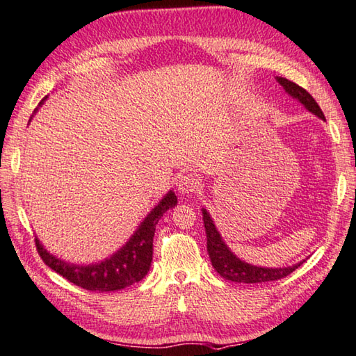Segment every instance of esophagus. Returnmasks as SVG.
Segmentation results:
<instances>
[{"label":"esophagus","instance_id":"1","mask_svg":"<svg viewBox=\"0 0 356 356\" xmlns=\"http://www.w3.org/2000/svg\"><path fill=\"white\" fill-rule=\"evenodd\" d=\"M198 186H200V181H198V178L192 173H186L178 179V191L181 192V194H186V195H189V194H192V192H195L198 189Z\"/></svg>","mask_w":356,"mask_h":356}]
</instances>
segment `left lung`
<instances>
[{"instance_id": "1", "label": "left lung", "mask_w": 356, "mask_h": 356, "mask_svg": "<svg viewBox=\"0 0 356 356\" xmlns=\"http://www.w3.org/2000/svg\"><path fill=\"white\" fill-rule=\"evenodd\" d=\"M277 81L283 86V89L289 97L297 99L298 103H302L305 108L311 112V114H314L319 118H322V120H325V115H323L319 104L316 103V99L311 97L303 87L282 76H277ZM202 214H203L204 229H207V241H208L207 248H208L211 263H213V267L217 270V273H220V277L229 280V282H236V283L275 282V280L288 277L289 273L294 272L297 267L303 263V261H300L298 264L288 266V267H259V266L248 264L229 250V247L225 244V241L222 239L220 233L217 232L213 217L209 216L208 211L202 208Z\"/></svg>"}]
</instances>
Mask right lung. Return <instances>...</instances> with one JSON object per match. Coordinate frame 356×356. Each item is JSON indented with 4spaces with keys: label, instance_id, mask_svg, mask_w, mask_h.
<instances>
[{
    "label": "right lung",
    "instance_id": "add662e5",
    "mask_svg": "<svg viewBox=\"0 0 356 356\" xmlns=\"http://www.w3.org/2000/svg\"><path fill=\"white\" fill-rule=\"evenodd\" d=\"M42 99L40 104L45 102ZM37 112V109L34 111ZM177 195L168 191L162 200L149 211L140 222L139 228L127 241L122 248L112 253L109 258L92 264H73L49 253L40 241L35 238V247L40 258L48 267L79 288L93 292H111L124 289L139 283L147 275L153 259V238L159 219L167 209L177 207Z\"/></svg>",
    "mask_w": 356,
    "mask_h": 356
}]
</instances>
